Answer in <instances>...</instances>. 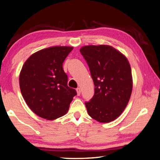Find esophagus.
<instances>
[{
	"instance_id": "1",
	"label": "esophagus",
	"mask_w": 160,
	"mask_h": 160,
	"mask_svg": "<svg viewBox=\"0 0 160 160\" xmlns=\"http://www.w3.org/2000/svg\"><path fill=\"white\" fill-rule=\"evenodd\" d=\"M77 93L78 96H80V94H81V88H77Z\"/></svg>"
}]
</instances>
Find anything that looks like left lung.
Listing matches in <instances>:
<instances>
[{
    "label": "left lung",
    "instance_id": "left-lung-1",
    "mask_svg": "<svg viewBox=\"0 0 160 160\" xmlns=\"http://www.w3.org/2000/svg\"><path fill=\"white\" fill-rule=\"evenodd\" d=\"M80 52L95 86L93 98L85 103L88 113L99 122H111L124 111L131 96L130 63L123 54L107 44L83 46Z\"/></svg>",
    "mask_w": 160,
    "mask_h": 160
}]
</instances>
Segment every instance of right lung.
I'll return each instance as SVG.
<instances>
[{
  "label": "right lung",
  "instance_id": "right-lung-1",
  "mask_svg": "<svg viewBox=\"0 0 160 160\" xmlns=\"http://www.w3.org/2000/svg\"><path fill=\"white\" fill-rule=\"evenodd\" d=\"M73 47L54 46L33 53L22 65L19 76L21 93L37 116L55 120L69 111L77 95L67 85L62 64Z\"/></svg>",
  "mask_w": 160,
  "mask_h": 160
}]
</instances>
